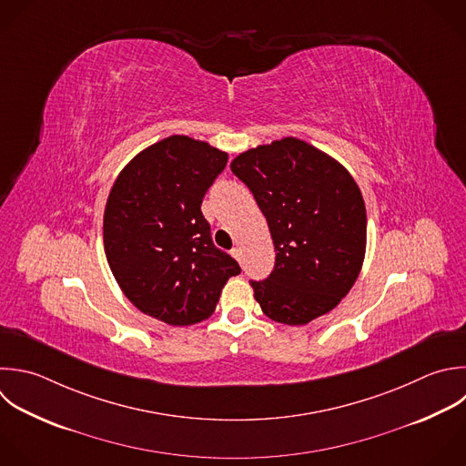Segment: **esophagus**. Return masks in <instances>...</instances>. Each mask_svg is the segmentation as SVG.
<instances>
[{
    "mask_svg": "<svg viewBox=\"0 0 466 466\" xmlns=\"http://www.w3.org/2000/svg\"><path fill=\"white\" fill-rule=\"evenodd\" d=\"M231 255H233L238 262L242 260V249H240V248H233V249H231Z\"/></svg>",
    "mask_w": 466,
    "mask_h": 466,
    "instance_id": "obj_1",
    "label": "esophagus"
}]
</instances>
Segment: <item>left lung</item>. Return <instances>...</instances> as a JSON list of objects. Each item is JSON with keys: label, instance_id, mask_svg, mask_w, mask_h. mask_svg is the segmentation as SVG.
Segmentation results:
<instances>
[{"label": "left lung", "instance_id": "left-lung-1", "mask_svg": "<svg viewBox=\"0 0 466 466\" xmlns=\"http://www.w3.org/2000/svg\"><path fill=\"white\" fill-rule=\"evenodd\" d=\"M231 171L253 193L277 251L269 277L249 282L262 311L289 326L331 311L366 251V208L351 175L291 137L240 153Z\"/></svg>", "mask_w": 466, "mask_h": 466}]
</instances>
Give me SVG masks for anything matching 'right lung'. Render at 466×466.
I'll use <instances>...</instances> for the list:
<instances>
[{"label":"right lung","instance_id":"obj_1","mask_svg":"<svg viewBox=\"0 0 466 466\" xmlns=\"http://www.w3.org/2000/svg\"><path fill=\"white\" fill-rule=\"evenodd\" d=\"M228 153L173 135L118 175L104 213V248L124 295L171 326L208 319L240 266L215 248L200 206Z\"/></svg>","mask_w":466,"mask_h":466}]
</instances>
